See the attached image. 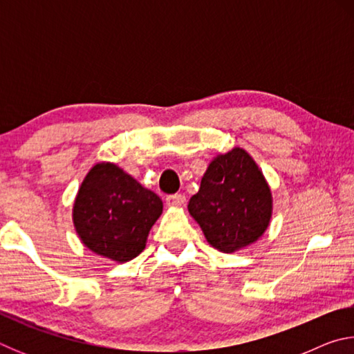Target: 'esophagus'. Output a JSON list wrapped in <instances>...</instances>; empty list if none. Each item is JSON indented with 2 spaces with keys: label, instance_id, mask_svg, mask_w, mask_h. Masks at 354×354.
<instances>
[{
  "label": "esophagus",
  "instance_id": "obj_1",
  "mask_svg": "<svg viewBox=\"0 0 354 354\" xmlns=\"http://www.w3.org/2000/svg\"><path fill=\"white\" fill-rule=\"evenodd\" d=\"M167 205L170 207H183L185 205V196L183 194H175L167 196Z\"/></svg>",
  "mask_w": 354,
  "mask_h": 354
}]
</instances>
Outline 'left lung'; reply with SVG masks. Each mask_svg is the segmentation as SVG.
I'll use <instances>...</instances> for the list:
<instances>
[{
  "label": "left lung",
  "instance_id": "1",
  "mask_svg": "<svg viewBox=\"0 0 354 354\" xmlns=\"http://www.w3.org/2000/svg\"><path fill=\"white\" fill-rule=\"evenodd\" d=\"M187 207L214 248L234 253L266 232L273 200L253 158L236 147L209 164Z\"/></svg>",
  "mask_w": 354,
  "mask_h": 354
}]
</instances>
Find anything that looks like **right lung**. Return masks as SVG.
<instances>
[{
	"mask_svg": "<svg viewBox=\"0 0 354 354\" xmlns=\"http://www.w3.org/2000/svg\"><path fill=\"white\" fill-rule=\"evenodd\" d=\"M162 214L154 192L111 162L93 165L77 192L73 223L81 242L100 256L128 262L147 245Z\"/></svg>",
	"mask_w": 354,
	"mask_h": 354,
	"instance_id": "obj_1",
	"label": "right lung"
}]
</instances>
